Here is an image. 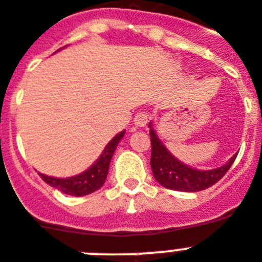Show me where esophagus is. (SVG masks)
Instances as JSON below:
<instances>
[{
    "mask_svg": "<svg viewBox=\"0 0 262 262\" xmlns=\"http://www.w3.org/2000/svg\"><path fill=\"white\" fill-rule=\"evenodd\" d=\"M134 122H135L136 126L144 127L147 124V122H148V116H147L146 113L139 111V113H136L135 116H134Z\"/></svg>",
    "mask_w": 262,
    "mask_h": 262,
    "instance_id": "esophagus-1",
    "label": "esophagus"
}]
</instances>
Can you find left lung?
Here are the masks:
<instances>
[{
	"label": "left lung",
	"instance_id": "1",
	"mask_svg": "<svg viewBox=\"0 0 262 262\" xmlns=\"http://www.w3.org/2000/svg\"><path fill=\"white\" fill-rule=\"evenodd\" d=\"M149 136H151V168L159 184L168 189L183 192H198L207 189L220 180L233 164L236 156L223 167L211 171H199L179 162L175 156L163 146L149 123Z\"/></svg>",
	"mask_w": 262,
	"mask_h": 262
}]
</instances>
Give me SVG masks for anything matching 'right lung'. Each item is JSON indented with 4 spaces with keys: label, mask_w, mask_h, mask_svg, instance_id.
<instances>
[{
    "label": "right lung",
    "mask_w": 262,
    "mask_h": 262,
    "mask_svg": "<svg viewBox=\"0 0 262 262\" xmlns=\"http://www.w3.org/2000/svg\"><path fill=\"white\" fill-rule=\"evenodd\" d=\"M123 135H124V131H120L118 135H115L114 139L110 140V143L104 147L103 152H102V155L99 156L97 162L94 163L90 168L79 173V175L66 179L51 178V176H46L43 173H39V176H41L45 183H48L51 187L59 189L61 192H63L64 195H90L97 189H99L106 182L110 162H111V158L115 152L116 146L123 138Z\"/></svg>",
    "instance_id": "obj_1"
}]
</instances>
